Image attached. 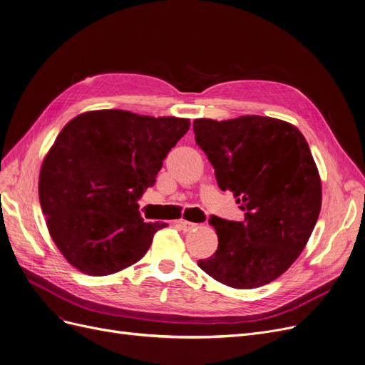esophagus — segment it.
Returning a JSON list of instances; mask_svg holds the SVG:
<instances>
[{
    "mask_svg": "<svg viewBox=\"0 0 365 365\" xmlns=\"http://www.w3.org/2000/svg\"><path fill=\"white\" fill-rule=\"evenodd\" d=\"M179 223V226L183 229L185 232H189V231H192V229H195L198 225L197 223H192V222H187V220H179L178 222Z\"/></svg>",
    "mask_w": 365,
    "mask_h": 365,
    "instance_id": "obj_1",
    "label": "esophagus"
}]
</instances>
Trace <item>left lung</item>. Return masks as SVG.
<instances>
[{
  "instance_id": "1",
  "label": "left lung",
  "mask_w": 365,
  "mask_h": 365,
  "mask_svg": "<svg viewBox=\"0 0 365 365\" xmlns=\"http://www.w3.org/2000/svg\"><path fill=\"white\" fill-rule=\"evenodd\" d=\"M197 145L231 190L242 222L212 216L217 250L198 266L216 281L248 290L269 284L300 256L321 212V179L303 134L282 120L244 115L194 121Z\"/></svg>"
}]
</instances>
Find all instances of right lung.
Instances as JSON below:
<instances>
[{
  "label": "right lung",
  "instance_id": "1",
  "mask_svg": "<svg viewBox=\"0 0 365 365\" xmlns=\"http://www.w3.org/2000/svg\"><path fill=\"white\" fill-rule=\"evenodd\" d=\"M189 125L187 118L101 109L62 128L43 161L38 194L50 237L75 269L103 277L145 256L167 223L143 222L138 200Z\"/></svg>",
  "mask_w": 365,
  "mask_h": 365
}]
</instances>
